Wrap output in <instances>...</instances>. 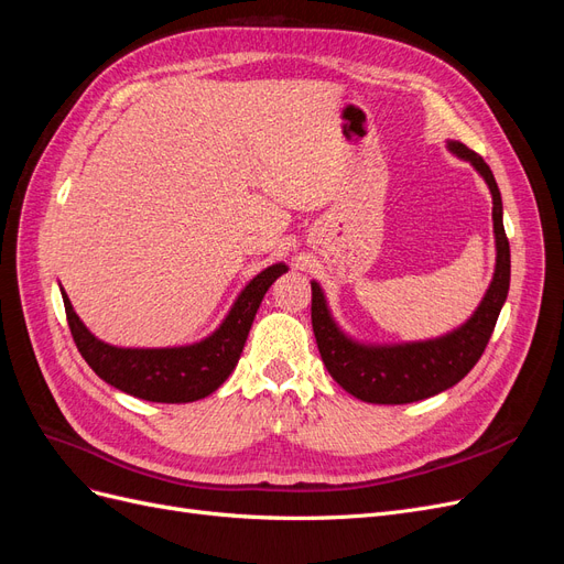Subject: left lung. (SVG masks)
Returning <instances> with one entry per match:
<instances>
[{
  "mask_svg": "<svg viewBox=\"0 0 564 564\" xmlns=\"http://www.w3.org/2000/svg\"><path fill=\"white\" fill-rule=\"evenodd\" d=\"M452 155L470 162L491 193L494 242H497V265L494 278L475 313L445 336L406 344H362L355 340L334 319L327 296L319 282L313 286V332L322 362L332 379L348 390L352 398L371 404H406L433 398L456 386L480 360L510 286V247L503 230V204L499 185L487 162L458 141H447Z\"/></svg>",
  "mask_w": 564,
  "mask_h": 564,
  "instance_id": "left-lung-1",
  "label": "left lung"
}]
</instances>
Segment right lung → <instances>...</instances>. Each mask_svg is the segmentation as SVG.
<instances>
[{
	"label": "right lung",
	"mask_w": 564,
	"mask_h": 564,
	"mask_svg": "<svg viewBox=\"0 0 564 564\" xmlns=\"http://www.w3.org/2000/svg\"><path fill=\"white\" fill-rule=\"evenodd\" d=\"M286 270L284 263H272L261 270L237 294L228 315L209 336L195 340V344L172 348L110 346L87 329L63 286L61 294L75 344L100 379L133 398L181 404L207 398L224 386L240 360L251 322L265 292Z\"/></svg>",
	"instance_id": "1"
}]
</instances>
